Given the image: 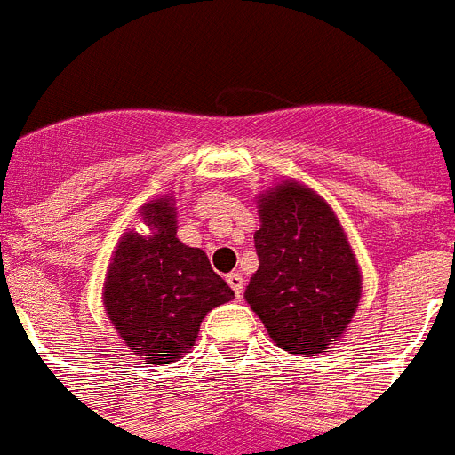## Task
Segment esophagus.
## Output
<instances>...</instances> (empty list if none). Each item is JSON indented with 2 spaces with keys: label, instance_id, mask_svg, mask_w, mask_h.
I'll return each instance as SVG.
<instances>
[{
  "label": "esophagus",
  "instance_id": "obj_1",
  "mask_svg": "<svg viewBox=\"0 0 455 455\" xmlns=\"http://www.w3.org/2000/svg\"><path fill=\"white\" fill-rule=\"evenodd\" d=\"M225 281L230 283V288L235 290V295L241 299V295H243V275H241V272H230Z\"/></svg>",
  "mask_w": 455,
  "mask_h": 455
}]
</instances>
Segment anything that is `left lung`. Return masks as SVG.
<instances>
[{
    "label": "left lung",
    "mask_w": 455,
    "mask_h": 455,
    "mask_svg": "<svg viewBox=\"0 0 455 455\" xmlns=\"http://www.w3.org/2000/svg\"><path fill=\"white\" fill-rule=\"evenodd\" d=\"M259 270L245 288L279 348L315 357L348 331L362 297V270L344 225L315 189L285 179L257 196Z\"/></svg>",
    "instance_id": "1"
}]
</instances>
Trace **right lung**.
Instances as JSON below:
<instances>
[{
    "instance_id": "add662e5",
    "label": "right lung",
    "mask_w": 455,
    "mask_h": 455,
    "mask_svg": "<svg viewBox=\"0 0 455 455\" xmlns=\"http://www.w3.org/2000/svg\"><path fill=\"white\" fill-rule=\"evenodd\" d=\"M174 205V196L163 194L138 207L147 232H123L102 285L116 332L149 364H172L189 353L205 315L235 299L207 254L176 236Z\"/></svg>"
}]
</instances>
